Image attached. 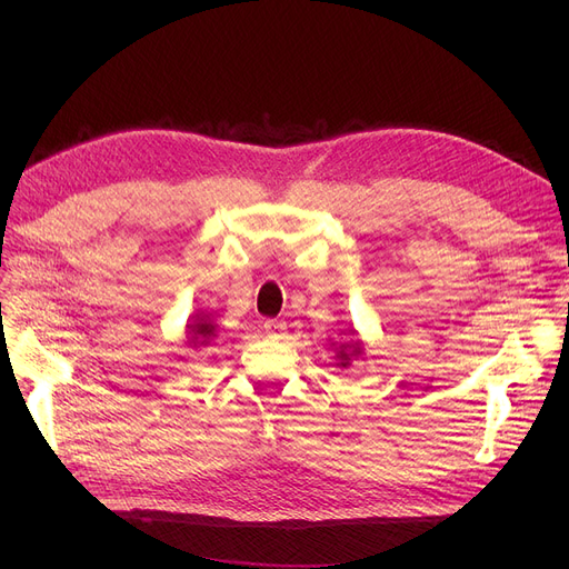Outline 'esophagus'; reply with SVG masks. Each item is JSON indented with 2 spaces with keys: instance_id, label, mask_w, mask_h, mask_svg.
<instances>
[{
  "instance_id": "34e87169",
  "label": "esophagus",
  "mask_w": 569,
  "mask_h": 569,
  "mask_svg": "<svg viewBox=\"0 0 569 569\" xmlns=\"http://www.w3.org/2000/svg\"><path fill=\"white\" fill-rule=\"evenodd\" d=\"M264 332H267V337L281 339L286 335V322L279 318H269V320H264Z\"/></svg>"
}]
</instances>
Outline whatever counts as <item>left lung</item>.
Returning a JSON list of instances; mask_svg holds the SVG:
<instances>
[{"instance_id": "1", "label": "left lung", "mask_w": 569, "mask_h": 569, "mask_svg": "<svg viewBox=\"0 0 569 569\" xmlns=\"http://www.w3.org/2000/svg\"><path fill=\"white\" fill-rule=\"evenodd\" d=\"M352 355H360V346H357V343H352L350 348L348 346H341L339 348V360H341V367H346L348 362H350V357Z\"/></svg>"}]
</instances>
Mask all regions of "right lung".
Instances as JSON below:
<instances>
[{
    "label": "right lung",
    "instance_id": "1",
    "mask_svg": "<svg viewBox=\"0 0 569 569\" xmlns=\"http://www.w3.org/2000/svg\"><path fill=\"white\" fill-rule=\"evenodd\" d=\"M214 335V325L207 322V320H200L196 325H189V337H191V343L193 346H204L207 339Z\"/></svg>",
    "mask_w": 569,
    "mask_h": 569
}]
</instances>
